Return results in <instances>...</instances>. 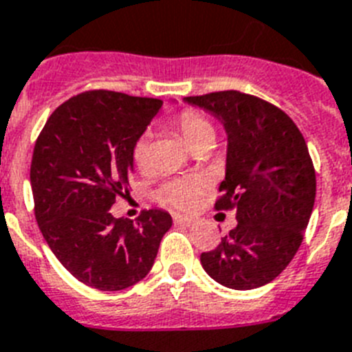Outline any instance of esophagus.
Segmentation results:
<instances>
[{
  "label": "esophagus",
  "mask_w": 352,
  "mask_h": 352,
  "mask_svg": "<svg viewBox=\"0 0 352 352\" xmlns=\"http://www.w3.org/2000/svg\"><path fill=\"white\" fill-rule=\"evenodd\" d=\"M173 221H175L177 226H191L193 223V218L191 217H184V214H173Z\"/></svg>",
  "instance_id": "esophagus-1"
}]
</instances>
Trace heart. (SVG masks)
Wrapping results in <instances>:
<instances>
[{"instance_id":"1","label":"heart","mask_w":352,"mask_h":352,"mask_svg":"<svg viewBox=\"0 0 352 352\" xmlns=\"http://www.w3.org/2000/svg\"><path fill=\"white\" fill-rule=\"evenodd\" d=\"M171 125L193 150L209 146L214 138V126L211 121L197 109H184L173 118ZM132 162L141 171L150 168V135L141 134L132 143ZM202 191V181L195 177H182L166 181L157 190V197L162 202L170 204L171 208L190 209L193 208Z\"/></svg>"}]
</instances>
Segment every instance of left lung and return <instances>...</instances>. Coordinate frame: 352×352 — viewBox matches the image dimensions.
Segmentation results:
<instances>
[{"instance_id": "8db88e82", "label": "left lung", "mask_w": 352, "mask_h": 352, "mask_svg": "<svg viewBox=\"0 0 352 352\" xmlns=\"http://www.w3.org/2000/svg\"><path fill=\"white\" fill-rule=\"evenodd\" d=\"M186 102L223 121L227 171L214 209L238 220L200 263L227 288H259L288 267L311 217L317 179L306 141L285 111L254 94L229 89Z\"/></svg>"}]
</instances>
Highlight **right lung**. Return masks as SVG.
Here are the masks:
<instances>
[{
	"mask_svg": "<svg viewBox=\"0 0 352 352\" xmlns=\"http://www.w3.org/2000/svg\"><path fill=\"white\" fill-rule=\"evenodd\" d=\"M161 107L157 98L84 91L52 112L35 141V220L64 268L96 290L141 281L171 227L162 209H144L135 221L109 212L116 197L129 193L132 143Z\"/></svg>",
	"mask_w": 352,
	"mask_h": 352,
	"instance_id": "add662e5",
	"label": "right lung"
}]
</instances>
